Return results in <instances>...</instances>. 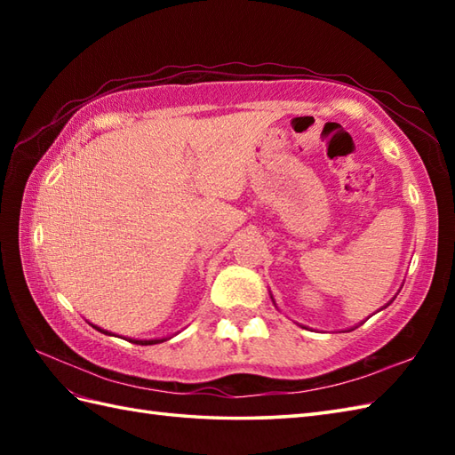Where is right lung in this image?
<instances>
[{
    "instance_id": "add662e5",
    "label": "right lung",
    "mask_w": 455,
    "mask_h": 455,
    "mask_svg": "<svg viewBox=\"0 0 455 455\" xmlns=\"http://www.w3.org/2000/svg\"><path fill=\"white\" fill-rule=\"evenodd\" d=\"M98 328V326H95ZM100 332H103V334H109L108 331H101V328H98ZM131 342H134V344H158V342H164V340H131Z\"/></svg>"
}]
</instances>
